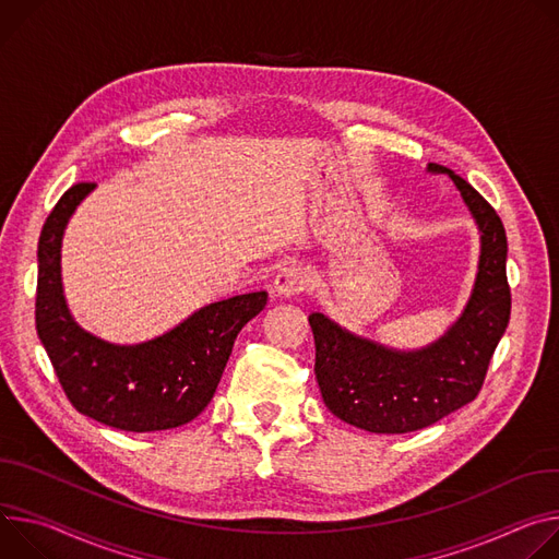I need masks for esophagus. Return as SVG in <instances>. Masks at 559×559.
<instances>
[{"label": "esophagus", "mask_w": 559, "mask_h": 559, "mask_svg": "<svg viewBox=\"0 0 559 559\" xmlns=\"http://www.w3.org/2000/svg\"><path fill=\"white\" fill-rule=\"evenodd\" d=\"M308 284V273L301 269V266H286L277 273L275 282H273V293L277 297H293V295H299Z\"/></svg>", "instance_id": "1"}]
</instances>
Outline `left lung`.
Returning a JSON list of instances; mask_svg holds the SVG:
<instances>
[{
  "instance_id": "8db88e82",
  "label": "left lung",
  "mask_w": 559,
  "mask_h": 559,
  "mask_svg": "<svg viewBox=\"0 0 559 559\" xmlns=\"http://www.w3.org/2000/svg\"><path fill=\"white\" fill-rule=\"evenodd\" d=\"M479 228V264L473 293L457 322L432 344L397 350L353 335L324 313L308 316L316 337V378L326 408L368 432H411L473 402L488 361L511 318L507 233L500 215L473 186L440 164Z\"/></svg>"
}]
</instances>
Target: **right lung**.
Here are the masks:
<instances>
[{"mask_svg":"<svg viewBox=\"0 0 559 559\" xmlns=\"http://www.w3.org/2000/svg\"><path fill=\"white\" fill-rule=\"evenodd\" d=\"M95 189L75 183L44 222L37 246V335L71 404L106 426L151 432L195 419L213 400L237 333L266 306L269 293L213 301L168 333L142 344H110L84 331L61 288V237Z\"/></svg>","mask_w":559,"mask_h":559,"instance_id":"add662e5","label":"right lung"}]
</instances>
